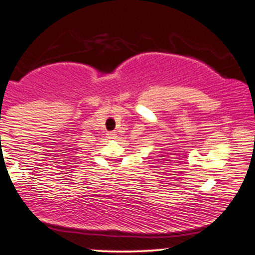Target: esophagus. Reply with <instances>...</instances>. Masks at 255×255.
Listing matches in <instances>:
<instances>
[{"label": "esophagus", "mask_w": 255, "mask_h": 255, "mask_svg": "<svg viewBox=\"0 0 255 255\" xmlns=\"http://www.w3.org/2000/svg\"><path fill=\"white\" fill-rule=\"evenodd\" d=\"M108 135H109L110 139H115L116 133H115V131H110V133H108Z\"/></svg>", "instance_id": "34e87169"}]
</instances>
